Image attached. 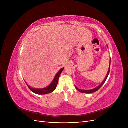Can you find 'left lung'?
<instances>
[{"label":"left lung","instance_id":"8db88e82","mask_svg":"<svg viewBox=\"0 0 128 128\" xmlns=\"http://www.w3.org/2000/svg\"><path fill=\"white\" fill-rule=\"evenodd\" d=\"M110 67H109V69H108V72L107 74V75L105 77V78L104 79V80H103V82H102V83L100 85V86H99L98 87H96L94 89H92V90H80V89H79L77 88L76 86H75V88H76V89L77 90H78V91H80V92H82V93H84V94H91V93H94V92H96L99 89L101 88L102 85L104 84V83L105 82L106 80H107V77L108 76V75H109V73H110Z\"/></svg>","mask_w":128,"mask_h":128}]
</instances>
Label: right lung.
Wrapping results in <instances>:
<instances>
[{
    "label": "right lung",
    "instance_id": "right-lung-1",
    "mask_svg": "<svg viewBox=\"0 0 128 128\" xmlns=\"http://www.w3.org/2000/svg\"><path fill=\"white\" fill-rule=\"evenodd\" d=\"M64 69V68H61L60 70L57 72L54 77V78L52 83L50 84V86L45 88H32L26 82H25L27 86H28V88H29L30 90L34 93V94H50V93H51L55 90V89L56 88L57 84L58 83V80H59L60 75L61 74V73L63 71Z\"/></svg>",
    "mask_w": 128,
    "mask_h": 128
}]
</instances>
